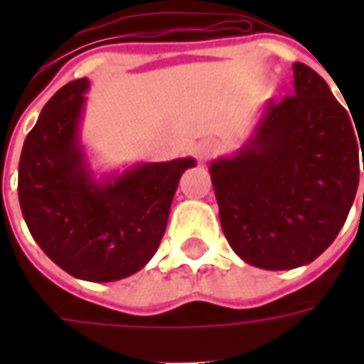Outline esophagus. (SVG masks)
<instances>
[{"instance_id": "34e87169", "label": "esophagus", "mask_w": 364, "mask_h": 364, "mask_svg": "<svg viewBox=\"0 0 364 364\" xmlns=\"http://www.w3.org/2000/svg\"><path fill=\"white\" fill-rule=\"evenodd\" d=\"M218 151V144L214 142V140H203V142H198L197 150V159L198 161H206V159H210Z\"/></svg>"}]
</instances>
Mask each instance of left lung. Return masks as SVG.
I'll return each mask as SVG.
<instances>
[{"label": "left lung", "instance_id": "obj_1", "mask_svg": "<svg viewBox=\"0 0 364 364\" xmlns=\"http://www.w3.org/2000/svg\"><path fill=\"white\" fill-rule=\"evenodd\" d=\"M292 70L294 95L269 101L252 140L208 169L230 247L267 271L308 265L326 252L359 187L364 124L353 127L312 68L296 62Z\"/></svg>", "mask_w": 364, "mask_h": 364}]
</instances>
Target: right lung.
<instances>
[{"label": "right lung", "mask_w": 364, "mask_h": 364, "mask_svg": "<svg viewBox=\"0 0 364 364\" xmlns=\"http://www.w3.org/2000/svg\"><path fill=\"white\" fill-rule=\"evenodd\" d=\"M87 77L44 105L19 159V205L31 236L60 269L91 282L134 274L158 252L185 169L193 158L140 164L95 181L82 144Z\"/></svg>", "instance_id": "obj_1"}]
</instances>
